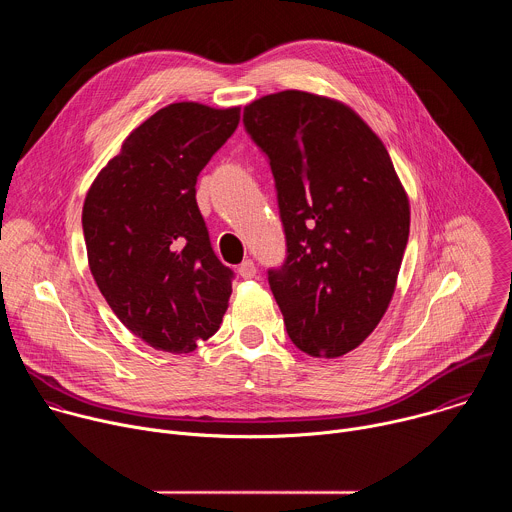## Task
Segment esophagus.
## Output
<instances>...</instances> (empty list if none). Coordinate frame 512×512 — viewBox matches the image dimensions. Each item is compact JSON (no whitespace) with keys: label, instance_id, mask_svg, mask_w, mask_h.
<instances>
[{"label":"esophagus","instance_id":"34e87169","mask_svg":"<svg viewBox=\"0 0 512 512\" xmlns=\"http://www.w3.org/2000/svg\"><path fill=\"white\" fill-rule=\"evenodd\" d=\"M239 275L243 277V279H251V277H255V273H257V267H255V263L251 261V259H247V261H243L241 265H239Z\"/></svg>","mask_w":512,"mask_h":512}]
</instances>
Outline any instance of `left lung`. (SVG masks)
I'll use <instances>...</instances> for the list:
<instances>
[{"instance_id": "left-lung-1", "label": "left lung", "mask_w": 512, "mask_h": 512, "mask_svg": "<svg viewBox=\"0 0 512 512\" xmlns=\"http://www.w3.org/2000/svg\"><path fill=\"white\" fill-rule=\"evenodd\" d=\"M267 158L285 259L267 269L287 336L342 356L381 322L409 239V200L383 141L352 109L304 91L243 111Z\"/></svg>"}]
</instances>
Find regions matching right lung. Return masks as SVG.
<instances>
[{
	"mask_svg": "<svg viewBox=\"0 0 512 512\" xmlns=\"http://www.w3.org/2000/svg\"><path fill=\"white\" fill-rule=\"evenodd\" d=\"M241 109L174 103L143 121L101 170L83 206L91 273L145 344L192 352L221 328L235 271L212 251L196 180Z\"/></svg>",
	"mask_w": 512,
	"mask_h": 512,
	"instance_id": "obj_1",
	"label": "right lung"
}]
</instances>
